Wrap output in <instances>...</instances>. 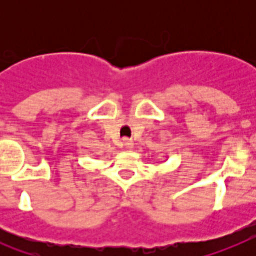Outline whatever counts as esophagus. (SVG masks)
Segmentation results:
<instances>
[{"label": "esophagus", "instance_id": "obj_1", "mask_svg": "<svg viewBox=\"0 0 256 256\" xmlns=\"http://www.w3.org/2000/svg\"><path fill=\"white\" fill-rule=\"evenodd\" d=\"M123 144L126 146V148H133V141H132V140L124 138L123 140Z\"/></svg>", "mask_w": 256, "mask_h": 256}]
</instances>
